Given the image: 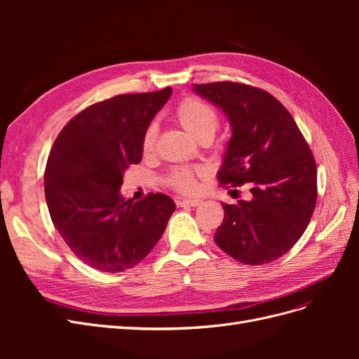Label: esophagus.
I'll return each mask as SVG.
<instances>
[{
  "instance_id": "1",
  "label": "esophagus",
  "mask_w": 359,
  "mask_h": 359,
  "mask_svg": "<svg viewBox=\"0 0 359 359\" xmlns=\"http://www.w3.org/2000/svg\"><path fill=\"white\" fill-rule=\"evenodd\" d=\"M180 206H199L202 205L201 199H181L178 201Z\"/></svg>"
}]
</instances>
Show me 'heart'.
Segmentation results:
<instances>
[{
  "instance_id": "obj_1",
  "label": "heart",
  "mask_w": 359,
  "mask_h": 359,
  "mask_svg": "<svg viewBox=\"0 0 359 359\" xmlns=\"http://www.w3.org/2000/svg\"><path fill=\"white\" fill-rule=\"evenodd\" d=\"M175 118L180 126L196 140H202L203 137H214L217 128H219V115L214 111V107L199 99L182 100L177 107ZM156 135V124L148 126L142 139L144 153L153 151ZM201 175H203L202 169L177 168L168 175V184L182 193H193L198 189L196 178Z\"/></svg>"
}]
</instances>
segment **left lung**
Returning a JSON list of instances; mask_svg holds the SVG:
<instances>
[{
    "label": "left lung",
    "mask_w": 359,
    "mask_h": 359,
    "mask_svg": "<svg viewBox=\"0 0 359 359\" xmlns=\"http://www.w3.org/2000/svg\"><path fill=\"white\" fill-rule=\"evenodd\" d=\"M193 91L226 115L232 135L217 178L247 184L250 201L223 203L214 240L245 265L286 255L307 229L318 198V170L295 119L276 97L236 82L193 85Z\"/></svg>",
    "instance_id": "1"
}]
</instances>
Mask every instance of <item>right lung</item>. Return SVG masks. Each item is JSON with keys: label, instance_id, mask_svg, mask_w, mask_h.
<instances>
[{"label": "right lung", "instance_id": "add662e5", "mask_svg": "<svg viewBox=\"0 0 359 359\" xmlns=\"http://www.w3.org/2000/svg\"><path fill=\"white\" fill-rule=\"evenodd\" d=\"M172 88L95 103L61 130L45 170L53 226L82 262L103 273L133 268L158 243L175 202L163 193L124 201V172L142 160V139Z\"/></svg>", "mask_w": 359, "mask_h": 359}]
</instances>
